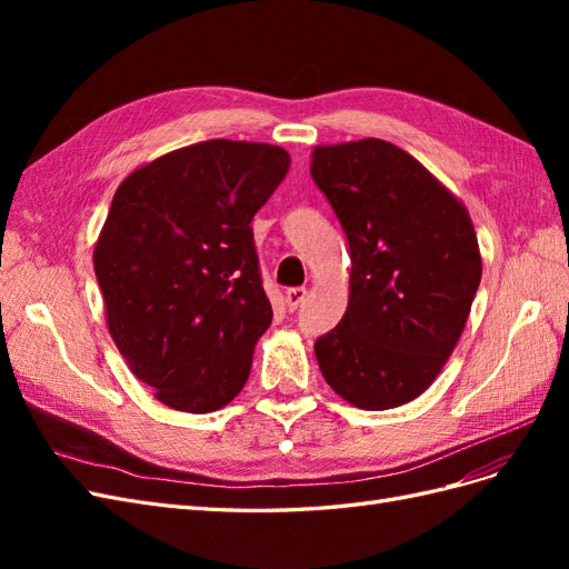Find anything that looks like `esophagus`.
<instances>
[{
    "label": "esophagus",
    "instance_id": "obj_1",
    "mask_svg": "<svg viewBox=\"0 0 569 569\" xmlns=\"http://www.w3.org/2000/svg\"><path fill=\"white\" fill-rule=\"evenodd\" d=\"M306 299V287H291L284 291V303L289 311H297V308L303 303Z\"/></svg>",
    "mask_w": 569,
    "mask_h": 569
}]
</instances>
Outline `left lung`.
<instances>
[{"instance_id": "1", "label": "left lung", "mask_w": 569, "mask_h": 569, "mask_svg": "<svg viewBox=\"0 0 569 569\" xmlns=\"http://www.w3.org/2000/svg\"><path fill=\"white\" fill-rule=\"evenodd\" d=\"M311 176L351 249L349 308L316 339L325 382L366 410L420 396L456 349L481 280L465 206L385 140L313 151Z\"/></svg>"}]
</instances>
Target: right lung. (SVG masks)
<instances>
[{
    "mask_svg": "<svg viewBox=\"0 0 569 569\" xmlns=\"http://www.w3.org/2000/svg\"><path fill=\"white\" fill-rule=\"evenodd\" d=\"M289 163L282 147L206 140L116 189L94 274L118 351L170 408L211 412L247 382L272 322L251 220Z\"/></svg>",
    "mask_w": 569,
    "mask_h": 569,
    "instance_id": "add662e5",
    "label": "right lung"
}]
</instances>
